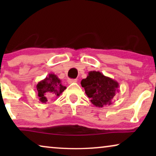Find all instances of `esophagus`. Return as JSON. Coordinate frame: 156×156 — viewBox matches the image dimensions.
Listing matches in <instances>:
<instances>
[{
    "instance_id": "esophagus-1",
    "label": "esophagus",
    "mask_w": 156,
    "mask_h": 156,
    "mask_svg": "<svg viewBox=\"0 0 156 156\" xmlns=\"http://www.w3.org/2000/svg\"><path fill=\"white\" fill-rule=\"evenodd\" d=\"M77 82V80H76V79H69V80H67V82L69 83V84H72V83H75Z\"/></svg>"
}]
</instances>
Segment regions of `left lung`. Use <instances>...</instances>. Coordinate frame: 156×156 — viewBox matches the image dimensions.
I'll return each mask as SVG.
<instances>
[{
    "label": "left lung",
    "instance_id": "obj_1",
    "mask_svg": "<svg viewBox=\"0 0 156 156\" xmlns=\"http://www.w3.org/2000/svg\"><path fill=\"white\" fill-rule=\"evenodd\" d=\"M91 104L97 107L111 105L116 92L119 91V84L116 80L104 76L101 72L90 71L87 78L81 82Z\"/></svg>",
    "mask_w": 156,
    "mask_h": 156
}]
</instances>
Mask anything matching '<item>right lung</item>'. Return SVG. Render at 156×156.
Instances as JSON below:
<instances>
[{
  "mask_svg": "<svg viewBox=\"0 0 156 156\" xmlns=\"http://www.w3.org/2000/svg\"><path fill=\"white\" fill-rule=\"evenodd\" d=\"M36 88L40 101L42 104H46L49 99L60 96L66 89V87L63 86L56 74L52 73L38 82Z\"/></svg>",
  "mask_w": 156,
  "mask_h": 156,
  "instance_id": "1",
  "label": "right lung"
}]
</instances>
